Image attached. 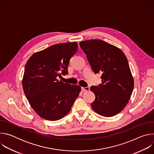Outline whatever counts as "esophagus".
Listing matches in <instances>:
<instances>
[{
  "label": "esophagus",
  "mask_w": 154,
  "mask_h": 154,
  "mask_svg": "<svg viewBox=\"0 0 154 154\" xmlns=\"http://www.w3.org/2000/svg\"><path fill=\"white\" fill-rule=\"evenodd\" d=\"M82 90L83 91H90L89 87H82Z\"/></svg>",
  "instance_id": "esophagus-1"
}]
</instances>
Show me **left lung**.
Segmentation results:
<instances>
[{
	"label": "left lung",
	"mask_w": 154,
	"mask_h": 154,
	"mask_svg": "<svg viewBox=\"0 0 154 154\" xmlns=\"http://www.w3.org/2000/svg\"><path fill=\"white\" fill-rule=\"evenodd\" d=\"M80 46L93 72L102 74V83L90 88L96 96L93 109L105 117L117 115L127 104L134 86L127 57L120 49L100 39L81 41Z\"/></svg>",
	"instance_id": "left-lung-1"
}]
</instances>
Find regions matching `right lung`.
<instances>
[{
    "label": "right lung",
    "instance_id": "right-lung-1",
    "mask_svg": "<svg viewBox=\"0 0 154 154\" xmlns=\"http://www.w3.org/2000/svg\"><path fill=\"white\" fill-rule=\"evenodd\" d=\"M77 42L53 45L32 55L24 69L23 87L31 106L41 118L57 121L71 110L81 88L59 81L68 74L70 59L77 52Z\"/></svg>",
    "mask_w": 154,
    "mask_h": 154
}]
</instances>
